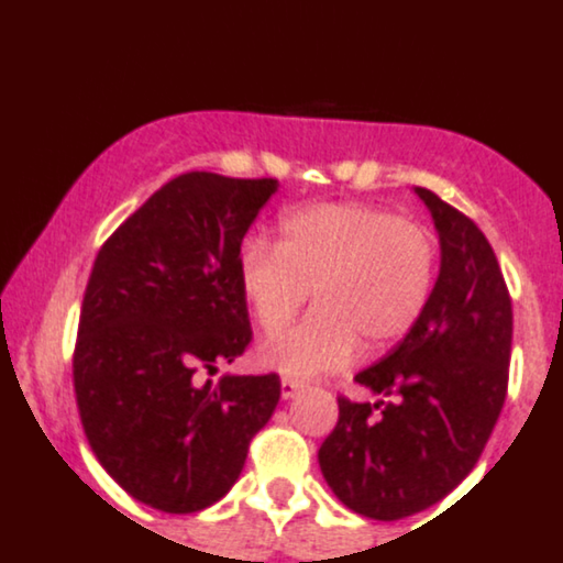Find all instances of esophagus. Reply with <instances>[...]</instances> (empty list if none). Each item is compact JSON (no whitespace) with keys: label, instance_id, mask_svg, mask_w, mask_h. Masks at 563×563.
Masks as SVG:
<instances>
[{"label":"esophagus","instance_id":"obj_1","mask_svg":"<svg viewBox=\"0 0 563 563\" xmlns=\"http://www.w3.org/2000/svg\"><path fill=\"white\" fill-rule=\"evenodd\" d=\"M301 388H305V386H301L299 380H294V377H283V380H280V394H283V399H294V396H297Z\"/></svg>","mask_w":563,"mask_h":563}]
</instances>
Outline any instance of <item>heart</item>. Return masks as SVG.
<instances>
[{
	"label": "heart",
	"instance_id": "heart-1",
	"mask_svg": "<svg viewBox=\"0 0 563 563\" xmlns=\"http://www.w3.org/2000/svg\"><path fill=\"white\" fill-rule=\"evenodd\" d=\"M440 269V245L423 223L377 205L334 202L280 218V245L247 236L236 277L262 331L286 327L307 297L316 310L258 347L266 369L316 377L405 340L421 321Z\"/></svg>",
	"mask_w": 563,
	"mask_h": 563
}]
</instances>
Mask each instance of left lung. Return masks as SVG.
<instances>
[{
    "label": "left lung",
    "mask_w": 563,
    "mask_h": 563,
    "mask_svg": "<svg viewBox=\"0 0 563 563\" xmlns=\"http://www.w3.org/2000/svg\"><path fill=\"white\" fill-rule=\"evenodd\" d=\"M440 234V277L416 329L358 386L318 451L336 499L375 520L437 505L475 470L507 396L512 301L494 247L472 218L416 188Z\"/></svg>",
    "instance_id": "1"
}]
</instances>
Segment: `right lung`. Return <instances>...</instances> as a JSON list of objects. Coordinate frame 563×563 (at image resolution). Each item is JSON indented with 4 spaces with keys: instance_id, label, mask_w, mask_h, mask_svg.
Returning a JSON list of instances; mask_svg holds the SVG:
<instances>
[{
    "instance_id": "obj_1",
    "label": "right lung",
    "mask_w": 563,
    "mask_h": 563,
    "mask_svg": "<svg viewBox=\"0 0 563 563\" xmlns=\"http://www.w3.org/2000/svg\"><path fill=\"white\" fill-rule=\"evenodd\" d=\"M277 180L177 175L108 236L80 307L73 377L93 455L129 496L199 512L240 477L280 377L212 375L251 345L236 251Z\"/></svg>"
}]
</instances>
